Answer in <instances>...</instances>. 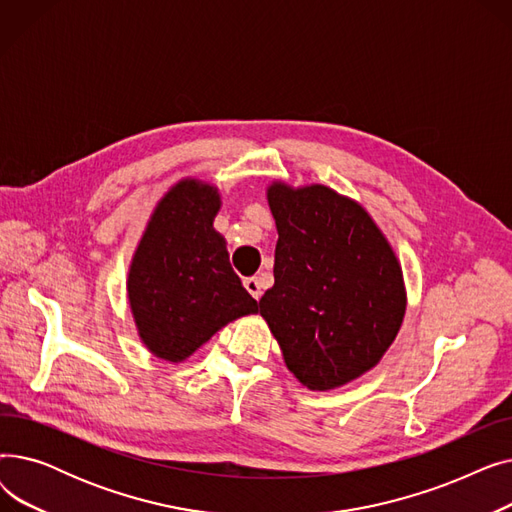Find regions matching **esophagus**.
I'll return each mask as SVG.
<instances>
[{
	"instance_id": "1",
	"label": "esophagus",
	"mask_w": 512,
	"mask_h": 512,
	"mask_svg": "<svg viewBox=\"0 0 512 512\" xmlns=\"http://www.w3.org/2000/svg\"><path fill=\"white\" fill-rule=\"evenodd\" d=\"M245 288L249 290V294L255 301L261 299V284L257 278H245Z\"/></svg>"
}]
</instances>
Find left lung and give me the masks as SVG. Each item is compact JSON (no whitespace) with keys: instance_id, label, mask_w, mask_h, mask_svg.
Listing matches in <instances>:
<instances>
[{"instance_id":"1","label":"left lung","mask_w":512,"mask_h":512,"mask_svg":"<svg viewBox=\"0 0 512 512\" xmlns=\"http://www.w3.org/2000/svg\"><path fill=\"white\" fill-rule=\"evenodd\" d=\"M278 245L259 313L286 367L309 390H332L378 365L405 317L398 259L369 213L332 188L267 191Z\"/></svg>"}]
</instances>
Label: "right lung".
Returning <instances> with one entry per match:
<instances>
[{
  "mask_svg": "<svg viewBox=\"0 0 512 512\" xmlns=\"http://www.w3.org/2000/svg\"><path fill=\"white\" fill-rule=\"evenodd\" d=\"M218 188L182 180L161 199L134 253L128 301L155 357L184 361L228 321L259 311L213 230Z\"/></svg>",
  "mask_w": 512,
  "mask_h": 512,
  "instance_id": "add662e5",
  "label": "right lung"
}]
</instances>
